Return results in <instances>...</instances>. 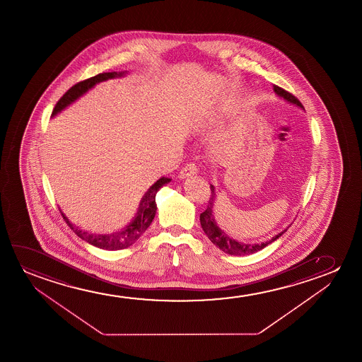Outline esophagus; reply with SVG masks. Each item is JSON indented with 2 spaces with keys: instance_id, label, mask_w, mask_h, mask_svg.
<instances>
[{
  "instance_id": "obj_1",
  "label": "esophagus",
  "mask_w": 362,
  "mask_h": 362,
  "mask_svg": "<svg viewBox=\"0 0 362 362\" xmlns=\"http://www.w3.org/2000/svg\"><path fill=\"white\" fill-rule=\"evenodd\" d=\"M198 172V168H197V165L194 163H189L183 167V168L180 169V172H179V178L184 179L189 177V175H194V174Z\"/></svg>"
}]
</instances>
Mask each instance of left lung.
<instances>
[{"instance_id":"left-lung-1","label":"left lung","mask_w":362,"mask_h":362,"mask_svg":"<svg viewBox=\"0 0 362 362\" xmlns=\"http://www.w3.org/2000/svg\"><path fill=\"white\" fill-rule=\"evenodd\" d=\"M273 89L276 91V94L279 95V96H282V98H284L286 100H288L289 103H293V104L298 105V106L303 107L302 103H300V101H299L294 95H292L289 91H287V90L282 89V88H279L277 85H274V86H273ZM210 189H211V197L209 199L206 210H205L204 213L200 214V223H202V228H203L204 233H206V236H208L209 240H210V241H211L216 247H218L221 251H223V252L228 253V255H235V256H243V255H250V253L257 252L259 250H262V248L266 247V246L269 245V243H273V241H276L279 236H282L283 233L287 231V230H284L282 233H279L278 235H276L274 238H271L269 241H266V243H262L245 245V243L235 241L233 238H228L226 233L221 231V230L218 228L216 223H215V220H214L213 208L214 200H215V190H214L213 185H210Z\"/></svg>"}]
</instances>
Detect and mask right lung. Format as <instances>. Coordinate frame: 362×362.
Wrapping results in <instances>:
<instances>
[{
	"label": "right lung",
	"mask_w": 362,
	"mask_h": 362,
	"mask_svg": "<svg viewBox=\"0 0 362 362\" xmlns=\"http://www.w3.org/2000/svg\"><path fill=\"white\" fill-rule=\"evenodd\" d=\"M122 75H124V73H116V71L101 73V74L91 76L89 79H85L83 81L76 83L58 100V103L55 104L53 114L52 115L60 112L62 110L65 109L68 105L71 104L73 101H75L81 95L85 94L88 90L91 89L95 84H98L100 81L112 79V78L122 76ZM169 182H170V178L162 177L148 189V192L144 194V198L141 200L137 216L134 218V221L129 223L127 228H124L122 231H119V233H111V235H94V233H86V231H83L81 228H76L75 225L70 223L64 214L62 213V211L60 213H62V216L64 218L66 225L81 240H84L86 243H89L90 245H93V246L103 248V250H111V251L122 250V248L129 247L131 245H134L139 240V236L144 235V231L148 228L151 223L153 221L154 215H156V211H157L156 194H157L159 189L163 187L164 184L169 183Z\"/></svg>",
	"instance_id": "add662e5"
}]
</instances>
